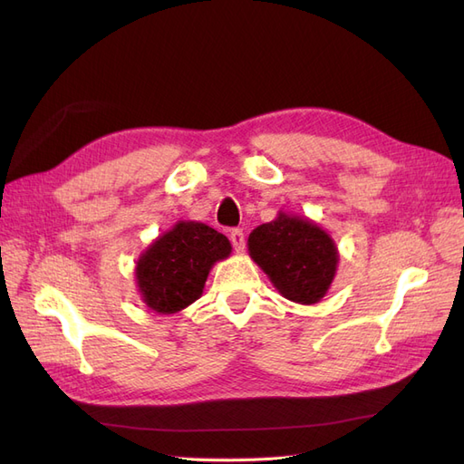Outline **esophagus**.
<instances>
[{
	"instance_id": "34e87169",
	"label": "esophagus",
	"mask_w": 464,
	"mask_h": 464,
	"mask_svg": "<svg viewBox=\"0 0 464 464\" xmlns=\"http://www.w3.org/2000/svg\"><path fill=\"white\" fill-rule=\"evenodd\" d=\"M230 242H232V246H234V249L237 251V254H240V251H244V249H246V236H244V230H242V228H234V230L230 232Z\"/></svg>"
}]
</instances>
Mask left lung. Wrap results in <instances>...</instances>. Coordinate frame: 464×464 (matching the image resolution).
Segmentation results:
<instances>
[{
	"instance_id": "8db88e82",
	"label": "left lung",
	"mask_w": 464,
	"mask_h": 464,
	"mask_svg": "<svg viewBox=\"0 0 464 464\" xmlns=\"http://www.w3.org/2000/svg\"><path fill=\"white\" fill-rule=\"evenodd\" d=\"M247 247L273 286L304 305L325 296L339 265V251L325 230L286 213L251 232Z\"/></svg>"
}]
</instances>
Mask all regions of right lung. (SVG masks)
<instances>
[{"label":"right lung","mask_w":464,"mask_h":464,"mask_svg":"<svg viewBox=\"0 0 464 464\" xmlns=\"http://www.w3.org/2000/svg\"><path fill=\"white\" fill-rule=\"evenodd\" d=\"M228 237L203 222L179 220L157 237L135 266L143 302L157 314H176L198 300L208 271L230 256Z\"/></svg>","instance_id":"1"}]
</instances>
